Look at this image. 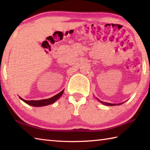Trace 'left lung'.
Returning a JSON list of instances; mask_svg holds the SVG:
<instances>
[{
    "instance_id": "obj_1",
    "label": "left lung",
    "mask_w": 150,
    "mask_h": 150,
    "mask_svg": "<svg viewBox=\"0 0 150 150\" xmlns=\"http://www.w3.org/2000/svg\"><path fill=\"white\" fill-rule=\"evenodd\" d=\"M98 99V98H97ZM100 103H102L103 104H104V105H108V106H115V105H122V103H120V104H118V105H115V104H111V103H103V102H101L100 100H99Z\"/></svg>"
}]
</instances>
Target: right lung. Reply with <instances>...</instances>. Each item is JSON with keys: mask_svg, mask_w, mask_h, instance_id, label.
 I'll return each mask as SVG.
<instances>
[{"mask_svg": "<svg viewBox=\"0 0 150 150\" xmlns=\"http://www.w3.org/2000/svg\"><path fill=\"white\" fill-rule=\"evenodd\" d=\"M63 91H64V89H63L62 91H61L59 93L57 94L56 95H55L52 97H51L50 98H47V99H43V100H26L22 98L21 97H20V99L22 100H23L24 103H26V104L29 105H31L33 106H47L51 105V104H53L54 102H55L58 98H59L62 95V94L63 93Z\"/></svg>", "mask_w": 150, "mask_h": 150, "instance_id": "right-lung-1", "label": "right lung"}]
</instances>
